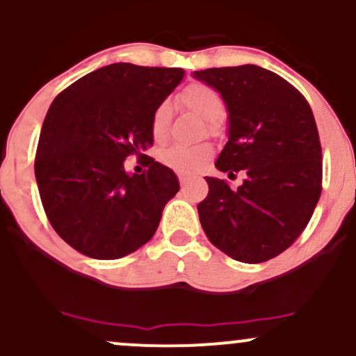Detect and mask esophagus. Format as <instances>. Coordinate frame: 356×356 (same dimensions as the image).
Instances as JSON below:
<instances>
[{"label":"esophagus","instance_id":"esophagus-1","mask_svg":"<svg viewBox=\"0 0 356 356\" xmlns=\"http://www.w3.org/2000/svg\"><path fill=\"white\" fill-rule=\"evenodd\" d=\"M186 184H187V179L184 177V175H181V186H182V192L186 191Z\"/></svg>","mask_w":356,"mask_h":356}]
</instances>
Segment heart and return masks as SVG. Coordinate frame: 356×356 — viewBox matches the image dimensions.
Returning <instances> with one entry per match:
<instances>
[{
  "instance_id": "1",
  "label": "heart",
  "mask_w": 356,
  "mask_h": 356,
  "mask_svg": "<svg viewBox=\"0 0 356 356\" xmlns=\"http://www.w3.org/2000/svg\"><path fill=\"white\" fill-rule=\"evenodd\" d=\"M179 102L184 108L195 113L197 117L209 122V129L214 130V120L222 115V100L214 88L207 87L204 83H191L179 93ZM170 108L169 104L159 105L152 115V136L157 142L164 140L167 134V125H169ZM212 149L211 145L201 144L194 147L174 145L161 154V161L167 167L174 169L179 174H194L211 159Z\"/></svg>"
}]
</instances>
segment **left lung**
<instances>
[{"label":"left lung","instance_id":"left-lung-1","mask_svg":"<svg viewBox=\"0 0 356 356\" xmlns=\"http://www.w3.org/2000/svg\"><path fill=\"white\" fill-rule=\"evenodd\" d=\"M227 110V142L216 167L246 174L238 189L206 177L197 204L206 236L241 263H264L288 249L312 219L321 194V145L308 102L257 65L192 72Z\"/></svg>","mask_w":356,"mask_h":356}]
</instances>
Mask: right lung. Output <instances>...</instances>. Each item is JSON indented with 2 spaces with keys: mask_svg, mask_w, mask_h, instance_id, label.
Wrapping results in <instances>:
<instances>
[{
  "mask_svg": "<svg viewBox=\"0 0 356 356\" xmlns=\"http://www.w3.org/2000/svg\"><path fill=\"white\" fill-rule=\"evenodd\" d=\"M182 68L112 63L81 76L44 117L35 177L48 220L65 243L93 259H118L152 239L179 192L172 169L149 157L127 172L129 155L147 157L152 115L184 79Z\"/></svg>",
  "mask_w": 356,
  "mask_h": 356,
  "instance_id": "right-lung-1",
  "label": "right lung"
}]
</instances>
